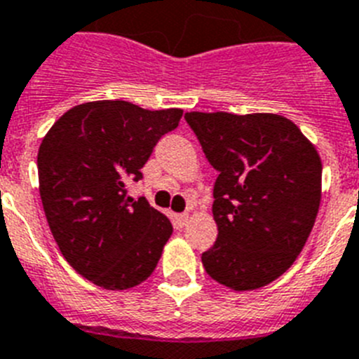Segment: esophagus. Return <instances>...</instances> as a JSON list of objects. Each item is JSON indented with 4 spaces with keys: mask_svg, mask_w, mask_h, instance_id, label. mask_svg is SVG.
I'll return each mask as SVG.
<instances>
[{
    "mask_svg": "<svg viewBox=\"0 0 359 359\" xmlns=\"http://www.w3.org/2000/svg\"><path fill=\"white\" fill-rule=\"evenodd\" d=\"M188 220H189L188 213H180V215H175V217H173V224H175L177 229H182V227L188 224Z\"/></svg>",
    "mask_w": 359,
    "mask_h": 359,
    "instance_id": "obj_1",
    "label": "esophagus"
}]
</instances>
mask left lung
Masks as SVG:
<instances>
[{"mask_svg":"<svg viewBox=\"0 0 359 359\" xmlns=\"http://www.w3.org/2000/svg\"><path fill=\"white\" fill-rule=\"evenodd\" d=\"M184 119L218 171V236L202 266L235 291L264 287L292 266L309 238L322 198L320 155L282 115L189 111Z\"/></svg>","mask_w":359,"mask_h":359,"instance_id":"obj_1","label":"left lung"}]
</instances>
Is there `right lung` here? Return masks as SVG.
<instances>
[{
  "mask_svg": "<svg viewBox=\"0 0 359 359\" xmlns=\"http://www.w3.org/2000/svg\"><path fill=\"white\" fill-rule=\"evenodd\" d=\"M182 110H144L128 101H93L61 115L43 139L37 175L43 210L65 260L108 291L154 273L171 222L144 197H128L164 133Z\"/></svg>",
  "mask_w": 359,
  "mask_h": 359,
  "instance_id": "add662e5",
  "label": "right lung"
}]
</instances>
